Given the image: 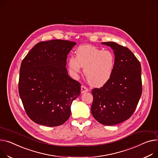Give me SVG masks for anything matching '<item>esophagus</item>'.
Returning <instances> with one entry per match:
<instances>
[{"label": "esophagus", "instance_id": "1", "mask_svg": "<svg viewBox=\"0 0 158 158\" xmlns=\"http://www.w3.org/2000/svg\"><path fill=\"white\" fill-rule=\"evenodd\" d=\"M89 89L85 86H81V93H85V92H88Z\"/></svg>", "mask_w": 158, "mask_h": 158}]
</instances>
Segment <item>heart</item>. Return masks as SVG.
<instances>
[{
    "label": "heart",
    "instance_id": "1",
    "mask_svg": "<svg viewBox=\"0 0 158 158\" xmlns=\"http://www.w3.org/2000/svg\"><path fill=\"white\" fill-rule=\"evenodd\" d=\"M115 65V57L109 51H103L91 46L78 48L76 56L68 60V69L72 76H76L84 68L87 81L94 86H102L109 81Z\"/></svg>",
    "mask_w": 158,
    "mask_h": 158
}]
</instances>
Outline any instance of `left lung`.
Listing matches in <instances>:
<instances>
[{"instance_id": "8db88e82", "label": "left lung", "mask_w": 158, "mask_h": 158, "mask_svg": "<svg viewBox=\"0 0 158 158\" xmlns=\"http://www.w3.org/2000/svg\"><path fill=\"white\" fill-rule=\"evenodd\" d=\"M102 44L114 50L115 65L109 81L92 90L91 111L98 122L112 126L128 119L137 106L142 91L141 65L128 48L114 42Z\"/></svg>"}]
</instances>
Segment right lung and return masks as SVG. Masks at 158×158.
Masks as SVG:
<instances>
[{
    "label": "right lung",
    "mask_w": 158,
    "mask_h": 158,
    "mask_svg": "<svg viewBox=\"0 0 158 158\" xmlns=\"http://www.w3.org/2000/svg\"><path fill=\"white\" fill-rule=\"evenodd\" d=\"M76 44L60 39L40 42L23 60L19 94L34 122L53 127L69 118L72 103L81 94V84L69 77L65 67L67 55Z\"/></svg>",
    "instance_id": "add662e5"
}]
</instances>
